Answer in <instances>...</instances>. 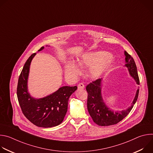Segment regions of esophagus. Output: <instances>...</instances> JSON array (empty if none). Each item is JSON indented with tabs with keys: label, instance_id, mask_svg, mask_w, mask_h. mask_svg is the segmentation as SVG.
Returning a JSON list of instances; mask_svg holds the SVG:
<instances>
[{
	"label": "esophagus",
	"instance_id": "obj_1",
	"mask_svg": "<svg viewBox=\"0 0 153 153\" xmlns=\"http://www.w3.org/2000/svg\"><path fill=\"white\" fill-rule=\"evenodd\" d=\"M77 88H78V89H83V88H85V85H84V84H83V83H80L78 84V85H77Z\"/></svg>",
	"mask_w": 153,
	"mask_h": 153
}]
</instances>
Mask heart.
<instances>
[{"label":"heart","mask_w":153,"mask_h":153,"mask_svg":"<svg viewBox=\"0 0 153 153\" xmlns=\"http://www.w3.org/2000/svg\"><path fill=\"white\" fill-rule=\"evenodd\" d=\"M81 67H89L88 76L96 79L103 76L110 68L113 62L110 54L105 51L89 53L83 54L78 59ZM80 73L78 65L74 61H70L65 67V74L71 78H75Z\"/></svg>","instance_id":"1"}]
</instances>
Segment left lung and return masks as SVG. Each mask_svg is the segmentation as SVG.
I'll return each instance as SVG.
<instances>
[{"label":"left lung","instance_id":"1","mask_svg":"<svg viewBox=\"0 0 153 153\" xmlns=\"http://www.w3.org/2000/svg\"><path fill=\"white\" fill-rule=\"evenodd\" d=\"M124 53L126 62L125 67H127L130 76L135 80L137 84L139 85V78L135 62L133 58L126 51H125ZM102 80V79H97L86 86V90L88 93L87 108L90 116L97 125L99 126L115 125L123 119L132 110L137 100L139 89L136 91L131 105L126 110L114 111L108 108L103 101L101 93Z\"/></svg>","mask_w":153,"mask_h":153}]
</instances>
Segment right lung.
Instances as JSON below:
<instances>
[{
	"label": "right lung",
	"instance_id": "obj_1",
	"mask_svg": "<svg viewBox=\"0 0 153 153\" xmlns=\"http://www.w3.org/2000/svg\"><path fill=\"white\" fill-rule=\"evenodd\" d=\"M44 47L40 48L38 51ZM36 53L33 54L25 62L19 76L17 96L22 111L34 125L43 128H50L60 125L66 115L70 96L77 87L65 86L45 97L35 99L28 91V79L31 60Z\"/></svg>",
	"mask_w": 153,
	"mask_h": 153
}]
</instances>
